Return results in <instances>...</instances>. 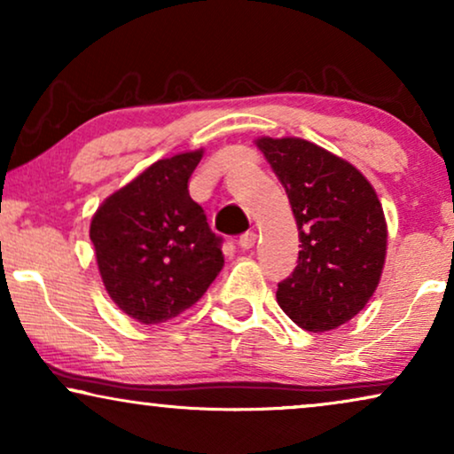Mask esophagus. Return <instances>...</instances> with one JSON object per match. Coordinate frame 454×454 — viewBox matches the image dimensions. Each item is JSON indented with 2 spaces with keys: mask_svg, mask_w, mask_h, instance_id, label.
I'll use <instances>...</instances> for the list:
<instances>
[{
  "mask_svg": "<svg viewBox=\"0 0 454 454\" xmlns=\"http://www.w3.org/2000/svg\"><path fill=\"white\" fill-rule=\"evenodd\" d=\"M256 231H246L239 235V246L244 247V250H250V247H254V244H256Z\"/></svg>",
  "mask_w": 454,
  "mask_h": 454,
  "instance_id": "obj_1",
  "label": "esophagus"
}]
</instances>
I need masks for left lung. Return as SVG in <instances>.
Listing matches in <instances>:
<instances>
[{
  "label": "left lung",
  "instance_id": "1",
  "mask_svg": "<svg viewBox=\"0 0 454 454\" xmlns=\"http://www.w3.org/2000/svg\"><path fill=\"white\" fill-rule=\"evenodd\" d=\"M287 192L300 256L278 283L277 301L297 326L333 331L374 294L387 256V221L374 188L356 167L301 138H260Z\"/></svg>",
  "mask_w": 454,
  "mask_h": 454
}]
</instances>
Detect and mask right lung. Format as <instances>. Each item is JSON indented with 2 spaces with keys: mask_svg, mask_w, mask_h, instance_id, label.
Masks as SVG:
<instances>
[{
  "mask_svg": "<svg viewBox=\"0 0 454 454\" xmlns=\"http://www.w3.org/2000/svg\"><path fill=\"white\" fill-rule=\"evenodd\" d=\"M200 159L202 151L157 160L92 216L90 241L105 289L142 325L194 306L225 264L223 238L188 192Z\"/></svg>",
  "mask_w": 454,
  "mask_h": 454,
  "instance_id": "1",
  "label": "right lung"
}]
</instances>
